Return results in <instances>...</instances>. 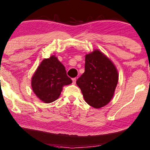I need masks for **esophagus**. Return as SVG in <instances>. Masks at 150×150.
Segmentation results:
<instances>
[{
  "label": "esophagus",
  "instance_id": "obj_1",
  "mask_svg": "<svg viewBox=\"0 0 150 150\" xmlns=\"http://www.w3.org/2000/svg\"><path fill=\"white\" fill-rule=\"evenodd\" d=\"M72 80H73V84H75V83H76V78H73Z\"/></svg>",
  "mask_w": 150,
  "mask_h": 150
}]
</instances>
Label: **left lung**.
<instances>
[{
  "label": "left lung",
  "instance_id": "obj_1",
  "mask_svg": "<svg viewBox=\"0 0 150 150\" xmlns=\"http://www.w3.org/2000/svg\"><path fill=\"white\" fill-rule=\"evenodd\" d=\"M85 72L77 80L84 100L95 109L112 99L118 82L117 70L108 57L98 50L86 55Z\"/></svg>",
  "mask_w": 150,
  "mask_h": 150
}]
</instances>
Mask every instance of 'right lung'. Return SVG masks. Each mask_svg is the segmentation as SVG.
Listing matches in <instances>:
<instances>
[{
	"mask_svg": "<svg viewBox=\"0 0 150 150\" xmlns=\"http://www.w3.org/2000/svg\"><path fill=\"white\" fill-rule=\"evenodd\" d=\"M71 83L64 65L54 55L42 60L31 79L34 93L45 103L57 100L62 88Z\"/></svg>",
	"mask_w": 150,
	"mask_h": 150,
	"instance_id": "1",
	"label": "right lung"
}]
</instances>
